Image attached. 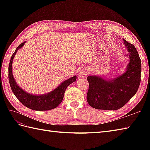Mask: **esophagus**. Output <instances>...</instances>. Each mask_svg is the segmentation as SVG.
<instances>
[{"label": "esophagus", "mask_w": 150, "mask_h": 150, "mask_svg": "<svg viewBox=\"0 0 150 150\" xmlns=\"http://www.w3.org/2000/svg\"><path fill=\"white\" fill-rule=\"evenodd\" d=\"M88 70L87 69H81L80 72H79V77H81V78H85L88 74Z\"/></svg>", "instance_id": "obj_1"}]
</instances>
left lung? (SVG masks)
<instances>
[{"label": "left lung", "instance_id": "obj_1", "mask_svg": "<svg viewBox=\"0 0 150 150\" xmlns=\"http://www.w3.org/2000/svg\"><path fill=\"white\" fill-rule=\"evenodd\" d=\"M128 48L129 63L125 72L112 79L97 75L87 77V101L97 110H117L123 107L137 91L141 74V60L135 47L123 39Z\"/></svg>", "mask_w": 150, "mask_h": 150}]
</instances>
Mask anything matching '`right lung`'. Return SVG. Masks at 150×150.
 I'll return each instance as SVG.
<instances>
[{"label": "right lung", "instance_id": "right-lung-1", "mask_svg": "<svg viewBox=\"0 0 150 150\" xmlns=\"http://www.w3.org/2000/svg\"><path fill=\"white\" fill-rule=\"evenodd\" d=\"M25 43L26 42H22L17 47L15 52L12 55L10 62H9L8 78L11 90L18 100L25 106L31 110L35 111H47L54 109L61 103L67 87L76 81L77 76H73V77L67 79L62 82L55 90L47 93L42 95H33L28 93L23 89L19 87L18 85L16 83L12 73V63L15 54L19 49H21L24 45Z\"/></svg>", "mask_w": 150, "mask_h": 150}]
</instances>
